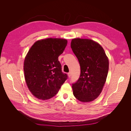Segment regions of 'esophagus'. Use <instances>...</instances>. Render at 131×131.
I'll use <instances>...</instances> for the list:
<instances>
[{
	"label": "esophagus",
	"instance_id": "34e87169",
	"mask_svg": "<svg viewBox=\"0 0 131 131\" xmlns=\"http://www.w3.org/2000/svg\"><path fill=\"white\" fill-rule=\"evenodd\" d=\"M68 76L69 78H70V77H71V73H70V72H69V73H68Z\"/></svg>",
	"mask_w": 131,
	"mask_h": 131
}]
</instances>
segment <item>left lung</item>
<instances>
[{
    "label": "left lung",
    "instance_id": "8db88e82",
    "mask_svg": "<svg viewBox=\"0 0 131 131\" xmlns=\"http://www.w3.org/2000/svg\"><path fill=\"white\" fill-rule=\"evenodd\" d=\"M70 46L80 63L81 74L73 84V94L78 100L90 102L102 92L109 70V59L102 46L89 39H73Z\"/></svg>",
    "mask_w": 131,
    "mask_h": 131
}]
</instances>
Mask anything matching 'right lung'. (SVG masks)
<instances>
[{
    "label": "right lung",
    "instance_id": "add662e5",
    "mask_svg": "<svg viewBox=\"0 0 131 131\" xmlns=\"http://www.w3.org/2000/svg\"><path fill=\"white\" fill-rule=\"evenodd\" d=\"M67 40L47 38L35 41L24 61L26 84L34 97L46 100L54 97L67 79L62 72L58 57L64 50Z\"/></svg>",
    "mask_w": 131,
    "mask_h": 131
}]
</instances>
